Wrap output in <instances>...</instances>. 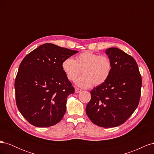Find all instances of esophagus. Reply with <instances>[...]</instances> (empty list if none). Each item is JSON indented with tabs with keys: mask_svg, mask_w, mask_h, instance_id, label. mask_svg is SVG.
<instances>
[{
	"mask_svg": "<svg viewBox=\"0 0 154 154\" xmlns=\"http://www.w3.org/2000/svg\"><path fill=\"white\" fill-rule=\"evenodd\" d=\"M81 91H82V90L80 89V88H77V87L75 88V92L76 93H79V92H80Z\"/></svg>",
	"mask_w": 154,
	"mask_h": 154,
	"instance_id": "34e87169",
	"label": "esophagus"
}]
</instances>
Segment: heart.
<instances>
[{
	"instance_id": "b5f03b06",
	"label": "heart",
	"mask_w": 154,
	"mask_h": 154,
	"mask_svg": "<svg viewBox=\"0 0 154 154\" xmlns=\"http://www.w3.org/2000/svg\"><path fill=\"white\" fill-rule=\"evenodd\" d=\"M62 69L69 80L74 82L82 72L83 75L76 81L82 88H89L94 83L100 85L108 80L112 70L110 59L92 51H85L75 58H67L62 63Z\"/></svg>"
}]
</instances>
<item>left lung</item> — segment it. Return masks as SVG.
I'll return each mask as SVG.
<instances>
[{
	"label": "left lung",
	"instance_id": "1",
	"mask_svg": "<svg viewBox=\"0 0 154 154\" xmlns=\"http://www.w3.org/2000/svg\"><path fill=\"white\" fill-rule=\"evenodd\" d=\"M105 53L112 63V70L108 80L91 91L86 113L93 123L111 128L124 123L137 109L142 80L131 56L116 48L107 49Z\"/></svg>",
	"mask_w": 154,
	"mask_h": 154
}]
</instances>
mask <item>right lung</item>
Instances as JSON below:
<instances>
[{"instance_id": "1", "label": "right lung", "mask_w": 154, "mask_h": 154, "mask_svg": "<svg viewBox=\"0 0 154 154\" xmlns=\"http://www.w3.org/2000/svg\"><path fill=\"white\" fill-rule=\"evenodd\" d=\"M77 53L44 44L23 59L15 82L16 103L31 125L48 127L63 118L67 98L74 93V88L63 72L62 63Z\"/></svg>"}]
</instances>
